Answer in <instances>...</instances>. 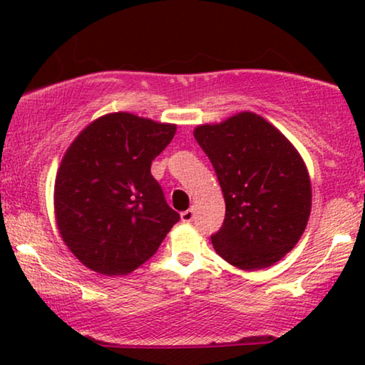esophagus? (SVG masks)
Instances as JSON below:
<instances>
[{"label":"esophagus","mask_w":365,"mask_h":365,"mask_svg":"<svg viewBox=\"0 0 365 365\" xmlns=\"http://www.w3.org/2000/svg\"><path fill=\"white\" fill-rule=\"evenodd\" d=\"M194 219V207H189L187 211L181 212V221L182 222H191Z\"/></svg>","instance_id":"esophagus-1"}]
</instances>
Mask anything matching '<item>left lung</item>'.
Instances as JSON below:
<instances>
[{
	"label": "left lung",
	"mask_w": 365,
	"mask_h": 365,
	"mask_svg": "<svg viewBox=\"0 0 365 365\" xmlns=\"http://www.w3.org/2000/svg\"><path fill=\"white\" fill-rule=\"evenodd\" d=\"M194 138L211 159L226 201V219L211 237L214 251L242 271L281 261L311 216V178L301 154L251 111L199 124Z\"/></svg>",
	"instance_id": "8db88e82"
}]
</instances>
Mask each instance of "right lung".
I'll use <instances>...</instances> for the list:
<instances>
[{"mask_svg":"<svg viewBox=\"0 0 365 365\" xmlns=\"http://www.w3.org/2000/svg\"><path fill=\"white\" fill-rule=\"evenodd\" d=\"M176 124L131 113L94 119L64 153L54 181V217L79 262L126 276L151 259L179 221L151 174Z\"/></svg>","mask_w":365,"mask_h":365,"instance_id":"add662e5","label":"right lung"}]
</instances>
